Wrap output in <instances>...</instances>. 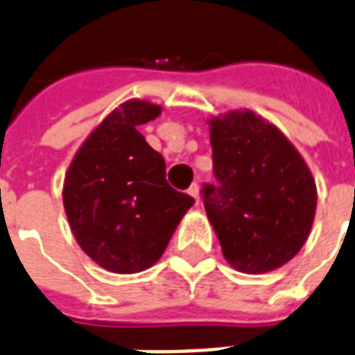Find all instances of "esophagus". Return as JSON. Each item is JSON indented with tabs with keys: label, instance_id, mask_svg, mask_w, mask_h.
<instances>
[{
	"label": "esophagus",
	"instance_id": "1",
	"mask_svg": "<svg viewBox=\"0 0 355 355\" xmlns=\"http://www.w3.org/2000/svg\"><path fill=\"white\" fill-rule=\"evenodd\" d=\"M188 193L196 199V202H199V186H197V184H191V186H189Z\"/></svg>",
	"mask_w": 355,
	"mask_h": 355
}]
</instances>
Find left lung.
<instances>
[{"instance_id": "8db88e82", "label": "left lung", "mask_w": 355, "mask_h": 355, "mask_svg": "<svg viewBox=\"0 0 355 355\" xmlns=\"http://www.w3.org/2000/svg\"><path fill=\"white\" fill-rule=\"evenodd\" d=\"M214 184L202 202L227 262L264 274L304 248L316 210L309 167L274 124L253 112L210 121Z\"/></svg>"}]
</instances>
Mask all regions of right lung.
<instances>
[{"mask_svg": "<svg viewBox=\"0 0 355 355\" xmlns=\"http://www.w3.org/2000/svg\"><path fill=\"white\" fill-rule=\"evenodd\" d=\"M159 112L150 102H124L85 139L64 177V212L76 240L115 274L153 266L196 202L167 184L166 159L137 130Z\"/></svg>", "mask_w": 355, "mask_h": 355, "instance_id": "1", "label": "right lung"}]
</instances>
